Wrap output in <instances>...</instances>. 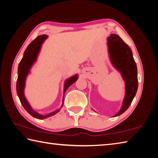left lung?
<instances>
[{"label": "left lung", "mask_w": 158, "mask_h": 158, "mask_svg": "<svg viewBox=\"0 0 158 158\" xmlns=\"http://www.w3.org/2000/svg\"><path fill=\"white\" fill-rule=\"evenodd\" d=\"M109 58L115 69L121 74L125 84V98L120 110L114 116L123 114L132 103L138 89L137 68L132 50L118 35L111 34L107 37Z\"/></svg>", "instance_id": "1"}]
</instances>
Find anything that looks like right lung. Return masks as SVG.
I'll list each match as a JSON object with an SVG mask.
<instances>
[{"mask_svg":"<svg viewBox=\"0 0 158 158\" xmlns=\"http://www.w3.org/2000/svg\"><path fill=\"white\" fill-rule=\"evenodd\" d=\"M48 35H42L37 36L34 40L31 42V43L28 45L26 48L24 53H23V56L22 59L21 60L18 66V77L17 81V93L19 98L21 105L23 106L26 111L28 112L29 114H31L32 116L35 118L42 120L45 119L48 117L52 116L53 115L56 114L58 111L60 110L62 108L63 102H64V95L68 90V88L72 84H73L77 79H78V75L77 74H74L73 77H69V78L65 80V83H64V90H63V104L61 105L60 109H58L53 112L48 114L47 115H42L40 114L37 113L34 109L31 107L30 104L24 95V89L26 85V77L30 73L31 69L33 64L36 62L37 56L40 52L41 50V47L42 44L44 43L45 40H47Z\"/></svg>","mask_w":158,"mask_h":158,"instance_id":"add662e5","label":"right lung"}]
</instances>
